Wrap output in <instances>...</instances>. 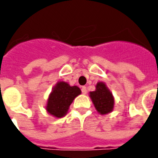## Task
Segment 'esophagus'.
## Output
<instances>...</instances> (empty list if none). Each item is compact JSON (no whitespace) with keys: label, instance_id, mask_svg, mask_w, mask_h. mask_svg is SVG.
<instances>
[{"label":"esophagus","instance_id":"esophagus-1","mask_svg":"<svg viewBox=\"0 0 158 158\" xmlns=\"http://www.w3.org/2000/svg\"><path fill=\"white\" fill-rule=\"evenodd\" d=\"M81 90H82V93L84 94V95L87 94V89H86L85 86H83L82 88H81Z\"/></svg>","mask_w":158,"mask_h":158}]
</instances>
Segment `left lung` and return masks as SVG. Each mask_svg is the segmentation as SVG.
<instances>
[{"instance_id":"1","label":"left lung","mask_w":158,"mask_h":158,"mask_svg":"<svg viewBox=\"0 0 158 158\" xmlns=\"http://www.w3.org/2000/svg\"><path fill=\"white\" fill-rule=\"evenodd\" d=\"M89 97L100 114L104 115L111 113L113 110L114 98L105 83H97L96 85V90L89 92Z\"/></svg>"}]
</instances>
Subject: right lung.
I'll return each instance as SVG.
<instances>
[{"mask_svg": "<svg viewBox=\"0 0 158 158\" xmlns=\"http://www.w3.org/2000/svg\"><path fill=\"white\" fill-rule=\"evenodd\" d=\"M81 94L78 86H70L68 83L59 81L56 83L47 100L46 111L56 118L65 116L69 106L75 97Z\"/></svg>", "mask_w": 158, "mask_h": 158, "instance_id": "1", "label": "right lung"}]
</instances>
